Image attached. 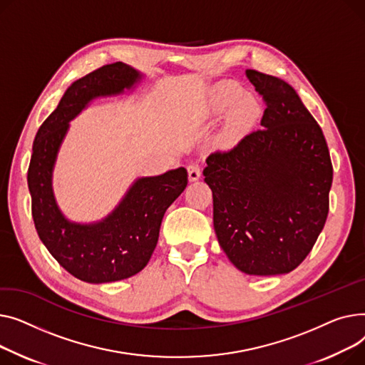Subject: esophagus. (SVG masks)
<instances>
[{
	"label": "esophagus",
	"mask_w": 365,
	"mask_h": 365,
	"mask_svg": "<svg viewBox=\"0 0 365 365\" xmlns=\"http://www.w3.org/2000/svg\"><path fill=\"white\" fill-rule=\"evenodd\" d=\"M187 173H188L190 181H197L200 178V168L197 163H190L187 166Z\"/></svg>",
	"instance_id": "34e87169"
}]
</instances>
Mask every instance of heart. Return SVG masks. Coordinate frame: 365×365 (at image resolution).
I'll return each instance as SVG.
<instances>
[{
    "instance_id": "obj_1",
    "label": "heart",
    "mask_w": 365,
    "mask_h": 365,
    "mask_svg": "<svg viewBox=\"0 0 365 365\" xmlns=\"http://www.w3.org/2000/svg\"><path fill=\"white\" fill-rule=\"evenodd\" d=\"M240 94L237 91H232V93H221L218 94L215 98H213V104H212V109L215 113H222L224 110H227L230 106H232L235 101L239 100ZM258 113V106L256 103L249 98L245 97L239 101V104L235 106V109L232 110L230 120H228V131L231 134H235L242 131L243 128L256 116Z\"/></svg>"
}]
</instances>
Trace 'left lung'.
I'll list each match as a JSON object with an SVG mask.
<instances>
[{
  "label": "left lung",
  "mask_w": 365,
  "mask_h": 365,
  "mask_svg": "<svg viewBox=\"0 0 365 365\" xmlns=\"http://www.w3.org/2000/svg\"><path fill=\"white\" fill-rule=\"evenodd\" d=\"M261 128L206 159L213 228L234 267L278 275L301 265L329 215L333 166L319 125L286 81L247 69Z\"/></svg>",
  "instance_id": "obj_1"
}]
</instances>
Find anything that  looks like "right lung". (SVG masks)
Listing matches in <instances>:
<instances>
[{"label":"right lung","instance_id":"right-lung-1","mask_svg":"<svg viewBox=\"0 0 365 365\" xmlns=\"http://www.w3.org/2000/svg\"><path fill=\"white\" fill-rule=\"evenodd\" d=\"M143 75L116 61L75 81L57 109L36 133L28 169L32 217L41 242L54 259L82 282L112 283L140 272L152 258L166 209L187 187V170L178 168L156 177H143L119 205L94 224L69 221L53 192V169L69 122L97 97L131 90Z\"/></svg>","mask_w":365,"mask_h":365}]
</instances>
